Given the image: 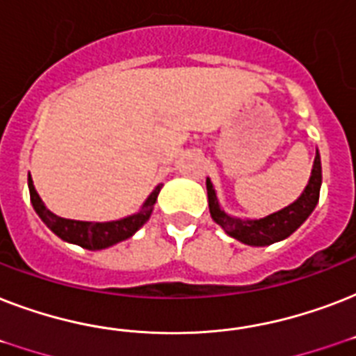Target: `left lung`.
I'll return each instance as SVG.
<instances>
[{
    "mask_svg": "<svg viewBox=\"0 0 356 356\" xmlns=\"http://www.w3.org/2000/svg\"><path fill=\"white\" fill-rule=\"evenodd\" d=\"M320 188L321 162L320 155L316 153L310 181L298 201H293L286 209L270 214V216L260 218V220H238V218H231L220 209L212 183L207 179V194H209V209H211L212 220L218 225H222V229L229 236L236 238L248 245H270V243L290 236L316 209L318 200H320Z\"/></svg>",
    "mask_w": 356,
    "mask_h": 356,
    "instance_id": "obj_1",
    "label": "left lung"
}]
</instances>
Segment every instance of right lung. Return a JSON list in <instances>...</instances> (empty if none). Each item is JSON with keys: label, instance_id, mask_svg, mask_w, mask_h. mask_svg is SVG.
<instances>
[{"label": "right lung", "instance_id": "right-lung-1", "mask_svg": "<svg viewBox=\"0 0 356 356\" xmlns=\"http://www.w3.org/2000/svg\"><path fill=\"white\" fill-rule=\"evenodd\" d=\"M161 186L159 184L151 195L147 197V201L142 207V211L138 214H133V216L123 218L118 222H107V223H92V222H77V220H66V218L55 216L53 212H49L42 203L40 195L36 194L35 186H33V181H31L29 175V194H31V203L35 207L36 214L42 218V222L46 223L47 227L51 229L53 233L57 234L58 238H63L66 242L77 243L81 248L85 249H105L108 245H114V243L122 242V240H127L129 236H133L136 231H138L142 225H144L151 216V211H153V205H155L156 195L161 192Z\"/></svg>", "mask_w": 356, "mask_h": 356}]
</instances>
